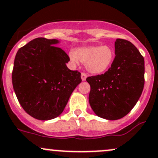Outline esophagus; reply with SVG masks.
<instances>
[{"instance_id": "1", "label": "esophagus", "mask_w": 158, "mask_h": 158, "mask_svg": "<svg viewBox=\"0 0 158 158\" xmlns=\"http://www.w3.org/2000/svg\"><path fill=\"white\" fill-rule=\"evenodd\" d=\"M86 78H87V75L85 73H82L81 74V79H82V80L85 81Z\"/></svg>"}]
</instances>
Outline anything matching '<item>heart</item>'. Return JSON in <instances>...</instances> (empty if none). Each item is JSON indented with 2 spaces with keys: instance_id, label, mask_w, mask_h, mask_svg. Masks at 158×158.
Instances as JSON below:
<instances>
[{
  "instance_id": "1",
  "label": "heart",
  "mask_w": 158,
  "mask_h": 158,
  "mask_svg": "<svg viewBox=\"0 0 158 158\" xmlns=\"http://www.w3.org/2000/svg\"><path fill=\"white\" fill-rule=\"evenodd\" d=\"M114 56V50L108 45L82 47L76 49V53L70 51L69 54L73 64L80 60L89 73L95 75L106 72L112 65Z\"/></svg>"
}]
</instances>
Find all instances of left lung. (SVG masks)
Masks as SVG:
<instances>
[{
  "instance_id": "left-lung-1",
  "label": "left lung",
  "mask_w": 158,
  "mask_h": 158,
  "mask_svg": "<svg viewBox=\"0 0 158 158\" xmlns=\"http://www.w3.org/2000/svg\"><path fill=\"white\" fill-rule=\"evenodd\" d=\"M115 58L104 74L86 79L94 114L108 120L125 117L139 101L145 84L144 57L130 41L117 39Z\"/></svg>"
}]
</instances>
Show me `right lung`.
<instances>
[{
	"mask_svg": "<svg viewBox=\"0 0 158 158\" xmlns=\"http://www.w3.org/2000/svg\"><path fill=\"white\" fill-rule=\"evenodd\" d=\"M57 39L29 41L15 57L12 82L19 104L28 114L40 120L60 115L71 94L81 82V73L66 65L67 54Z\"/></svg>",
	"mask_w": 158,
	"mask_h": 158,
	"instance_id": "obj_1",
	"label": "right lung"
}]
</instances>
